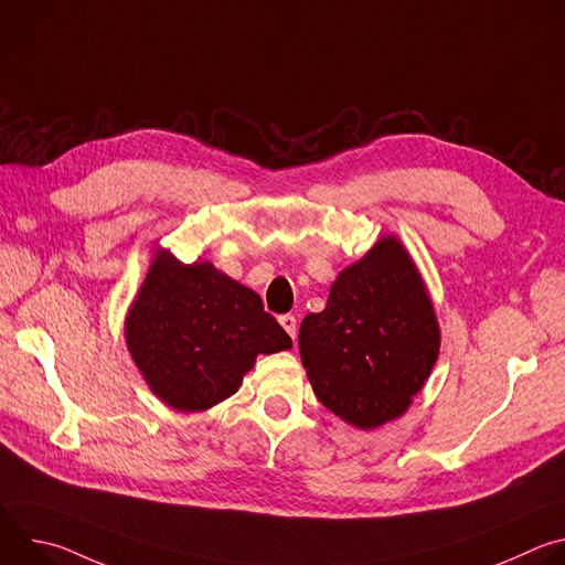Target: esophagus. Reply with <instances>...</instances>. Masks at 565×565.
<instances>
[{
    "mask_svg": "<svg viewBox=\"0 0 565 565\" xmlns=\"http://www.w3.org/2000/svg\"><path fill=\"white\" fill-rule=\"evenodd\" d=\"M279 324L284 327V331L292 338V342H295V338H297V317L295 315H281L279 317Z\"/></svg>",
    "mask_w": 565,
    "mask_h": 565,
    "instance_id": "1",
    "label": "esophagus"
}]
</instances>
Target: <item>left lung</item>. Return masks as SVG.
I'll list each match as a JSON object with an SVG mask.
<instances>
[{
	"instance_id": "left-lung-1",
	"label": "left lung",
	"mask_w": 565,
	"mask_h": 565,
	"mask_svg": "<svg viewBox=\"0 0 565 565\" xmlns=\"http://www.w3.org/2000/svg\"><path fill=\"white\" fill-rule=\"evenodd\" d=\"M440 329L423 277L395 236H382L299 327V353L321 405L360 429L399 418L427 382Z\"/></svg>"
}]
</instances>
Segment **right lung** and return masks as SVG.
<instances>
[{"mask_svg":"<svg viewBox=\"0 0 565 565\" xmlns=\"http://www.w3.org/2000/svg\"><path fill=\"white\" fill-rule=\"evenodd\" d=\"M125 335L153 395L177 412L214 407L236 393L259 353L292 347L255 290L210 262L185 266L168 250H156Z\"/></svg>","mask_w":565,"mask_h":565,"instance_id":"1","label":"right lung"}]
</instances>
